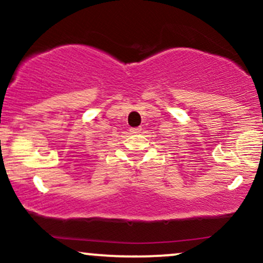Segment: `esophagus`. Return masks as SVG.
Returning <instances> with one entry per match:
<instances>
[{
	"mask_svg": "<svg viewBox=\"0 0 263 263\" xmlns=\"http://www.w3.org/2000/svg\"><path fill=\"white\" fill-rule=\"evenodd\" d=\"M129 132H131L132 135H137V134H140V132H141V128H140V127L131 128V129H129Z\"/></svg>",
	"mask_w": 263,
	"mask_h": 263,
	"instance_id": "esophagus-1",
	"label": "esophagus"
}]
</instances>
